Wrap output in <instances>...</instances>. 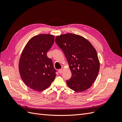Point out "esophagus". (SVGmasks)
<instances>
[{"label": "esophagus", "mask_w": 122, "mask_h": 122, "mask_svg": "<svg viewBox=\"0 0 122 122\" xmlns=\"http://www.w3.org/2000/svg\"><path fill=\"white\" fill-rule=\"evenodd\" d=\"M62 71H63V70H62V69H60L58 70V73H60V74H61L62 73Z\"/></svg>", "instance_id": "34e87169"}]
</instances>
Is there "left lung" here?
Masks as SVG:
<instances>
[{
  "label": "left lung",
  "mask_w": 122,
  "mask_h": 122,
  "mask_svg": "<svg viewBox=\"0 0 122 122\" xmlns=\"http://www.w3.org/2000/svg\"><path fill=\"white\" fill-rule=\"evenodd\" d=\"M55 42L63 51L72 73L67 84L71 90L81 92L88 89L98 76L100 62L97 51L83 36L66 34L56 36Z\"/></svg>",
  "instance_id": "left-lung-1"
}]
</instances>
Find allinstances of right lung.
Masks as SVG:
<instances>
[{"instance_id": "add662e5", "label": "right lung", "mask_w": 122, "mask_h": 122, "mask_svg": "<svg viewBox=\"0 0 122 122\" xmlns=\"http://www.w3.org/2000/svg\"><path fill=\"white\" fill-rule=\"evenodd\" d=\"M54 42V36L40 34L33 36L21 53L19 70L22 79L27 86L36 91L48 87L56 77L51 59L47 53Z\"/></svg>"}]
</instances>
